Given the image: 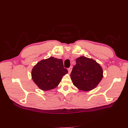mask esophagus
<instances>
[{"label": "esophagus", "instance_id": "obj_1", "mask_svg": "<svg viewBox=\"0 0 128 128\" xmlns=\"http://www.w3.org/2000/svg\"><path fill=\"white\" fill-rule=\"evenodd\" d=\"M72 66H70V68H68V72H69V73H70V72H72Z\"/></svg>", "mask_w": 128, "mask_h": 128}]
</instances>
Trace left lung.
<instances>
[{
    "label": "left lung",
    "mask_w": 128,
    "mask_h": 128,
    "mask_svg": "<svg viewBox=\"0 0 128 128\" xmlns=\"http://www.w3.org/2000/svg\"><path fill=\"white\" fill-rule=\"evenodd\" d=\"M70 74L73 84L84 91L94 89L103 77L102 68L93 59L80 56L76 60Z\"/></svg>",
    "instance_id": "8db88e82"
}]
</instances>
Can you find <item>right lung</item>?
<instances>
[{
  "label": "right lung",
  "mask_w": 128,
  "mask_h": 128,
  "mask_svg": "<svg viewBox=\"0 0 128 128\" xmlns=\"http://www.w3.org/2000/svg\"><path fill=\"white\" fill-rule=\"evenodd\" d=\"M68 70L64 68L63 60L54 57L42 60L32 70V78L38 88L43 91L54 89Z\"/></svg>",
  "instance_id": "right-lung-1"
}]
</instances>
